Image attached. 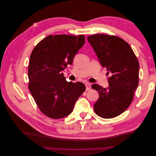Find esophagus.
<instances>
[{
	"instance_id": "34e87169",
	"label": "esophagus",
	"mask_w": 156,
	"mask_h": 156,
	"mask_svg": "<svg viewBox=\"0 0 156 156\" xmlns=\"http://www.w3.org/2000/svg\"><path fill=\"white\" fill-rule=\"evenodd\" d=\"M91 88V86L90 84H86V90H88Z\"/></svg>"
}]
</instances>
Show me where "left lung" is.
I'll return each mask as SVG.
<instances>
[{
    "label": "left lung",
    "mask_w": 156,
    "mask_h": 156,
    "mask_svg": "<svg viewBox=\"0 0 156 156\" xmlns=\"http://www.w3.org/2000/svg\"><path fill=\"white\" fill-rule=\"evenodd\" d=\"M102 67L111 76L109 87L105 88L97 84L92 88L97 90L98 100L94 105L96 114L111 119L122 114L133 99L138 87L140 64L128 43L114 35L96 34L87 37Z\"/></svg>",
    "instance_id": "left-lung-1"
}]
</instances>
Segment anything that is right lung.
Returning <instances> with one entry per match:
<instances>
[{"mask_svg":"<svg viewBox=\"0 0 156 156\" xmlns=\"http://www.w3.org/2000/svg\"><path fill=\"white\" fill-rule=\"evenodd\" d=\"M84 43L82 35H50L32 51L28 69L29 90L39 110L49 117L58 119L69 115L85 90L83 83L67 82L62 72L72 64Z\"/></svg>","mask_w":156,"mask_h":156,"instance_id":"1","label":"right lung"}]
</instances>
